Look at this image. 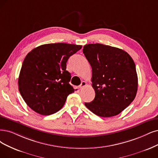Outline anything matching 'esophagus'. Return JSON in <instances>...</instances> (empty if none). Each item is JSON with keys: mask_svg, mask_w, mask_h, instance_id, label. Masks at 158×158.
Here are the masks:
<instances>
[{"mask_svg": "<svg viewBox=\"0 0 158 158\" xmlns=\"http://www.w3.org/2000/svg\"><path fill=\"white\" fill-rule=\"evenodd\" d=\"M86 85V81H82V82H81V85L79 86V89H82V88H83L84 86H85Z\"/></svg>", "mask_w": 158, "mask_h": 158, "instance_id": "obj_1", "label": "esophagus"}]
</instances>
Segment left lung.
Listing matches in <instances>:
<instances>
[{
	"label": "left lung",
	"mask_w": 158,
	"mask_h": 158,
	"mask_svg": "<svg viewBox=\"0 0 158 158\" xmlns=\"http://www.w3.org/2000/svg\"><path fill=\"white\" fill-rule=\"evenodd\" d=\"M83 52L92 67L95 98L85 106L102 117L118 114L136 96L138 78L135 64L125 51L101 44H89Z\"/></svg>",
	"instance_id": "1"
}]
</instances>
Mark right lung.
Returning a JSON list of instances; mask_svg holds the SVG:
<instances>
[{
    "mask_svg": "<svg viewBox=\"0 0 158 158\" xmlns=\"http://www.w3.org/2000/svg\"><path fill=\"white\" fill-rule=\"evenodd\" d=\"M82 48L65 43L44 44L32 49L25 58L18 85L27 106L35 112L50 115L62 108L68 96L74 92L66 70L69 56Z\"/></svg>",
    "mask_w": 158,
    "mask_h": 158,
    "instance_id": "1",
    "label": "right lung"
}]
</instances>
